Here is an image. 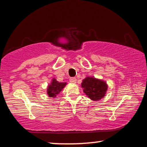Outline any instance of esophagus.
Masks as SVG:
<instances>
[{"label":"esophagus","mask_w":147,"mask_h":147,"mask_svg":"<svg viewBox=\"0 0 147 147\" xmlns=\"http://www.w3.org/2000/svg\"><path fill=\"white\" fill-rule=\"evenodd\" d=\"M69 81H70L71 83H73V84L76 83V78L73 77V78H71L70 79H69Z\"/></svg>","instance_id":"34e87169"}]
</instances>
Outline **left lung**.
I'll return each instance as SVG.
<instances>
[{
    "label": "left lung",
    "instance_id": "8db88e82",
    "mask_svg": "<svg viewBox=\"0 0 147 147\" xmlns=\"http://www.w3.org/2000/svg\"><path fill=\"white\" fill-rule=\"evenodd\" d=\"M82 88H84V93L89 98L93 100H98L105 95L108 86L100 80L86 77L82 83Z\"/></svg>",
    "mask_w": 147,
    "mask_h": 147
}]
</instances>
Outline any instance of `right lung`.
<instances>
[{"label":"right lung","instance_id":"add662e5","mask_svg":"<svg viewBox=\"0 0 147 147\" xmlns=\"http://www.w3.org/2000/svg\"><path fill=\"white\" fill-rule=\"evenodd\" d=\"M66 85V83H59L58 81L56 80V79L53 80V82L51 85H49L47 89V93L51 97L54 98L58 94L59 92L61 91Z\"/></svg>","mask_w":147,"mask_h":147}]
</instances>
